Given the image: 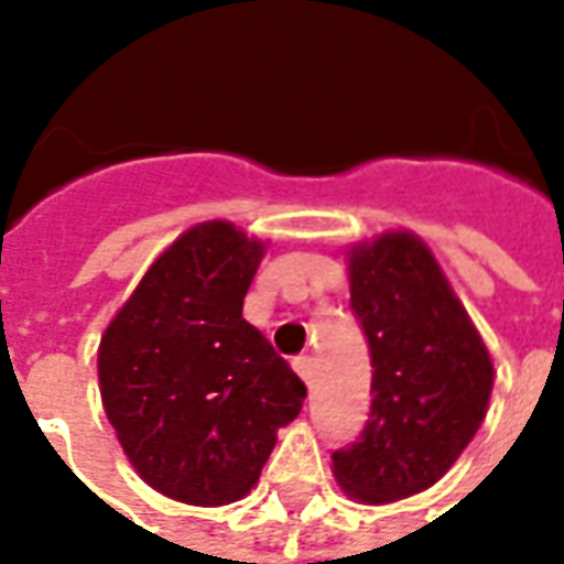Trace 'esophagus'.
Segmentation results:
<instances>
[{"instance_id":"esophagus-1","label":"esophagus","mask_w":564,"mask_h":564,"mask_svg":"<svg viewBox=\"0 0 564 564\" xmlns=\"http://www.w3.org/2000/svg\"><path fill=\"white\" fill-rule=\"evenodd\" d=\"M293 368L299 371V378L305 380V383L314 380V359H311V356H295Z\"/></svg>"}]
</instances>
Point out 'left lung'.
I'll return each instance as SVG.
<instances>
[{
  "mask_svg": "<svg viewBox=\"0 0 564 564\" xmlns=\"http://www.w3.org/2000/svg\"><path fill=\"white\" fill-rule=\"evenodd\" d=\"M350 307L371 350V414L332 453L347 496L383 505L441 480L480 429L492 359L432 250L383 232L350 250Z\"/></svg>",
  "mask_w": 564,
  "mask_h": 564,
  "instance_id": "1",
  "label": "left lung"
}]
</instances>
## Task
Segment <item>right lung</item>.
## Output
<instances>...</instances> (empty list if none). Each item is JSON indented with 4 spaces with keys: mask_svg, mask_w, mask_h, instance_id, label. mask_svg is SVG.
<instances>
[{
    "mask_svg": "<svg viewBox=\"0 0 564 564\" xmlns=\"http://www.w3.org/2000/svg\"><path fill=\"white\" fill-rule=\"evenodd\" d=\"M265 247L198 223L162 253L99 344V390L141 480L186 505L247 496L305 383L241 317Z\"/></svg>",
    "mask_w": 564,
    "mask_h": 564,
    "instance_id": "1",
    "label": "right lung"
}]
</instances>
